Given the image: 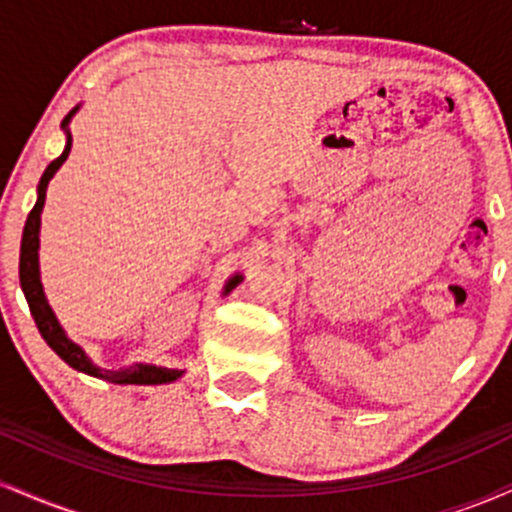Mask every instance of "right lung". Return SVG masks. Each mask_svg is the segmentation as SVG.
I'll use <instances>...</instances> for the list:
<instances>
[{
    "mask_svg": "<svg viewBox=\"0 0 512 512\" xmlns=\"http://www.w3.org/2000/svg\"><path fill=\"white\" fill-rule=\"evenodd\" d=\"M76 113V108L62 120V127L69 125L72 115ZM69 151H72V134L67 132V146H64L62 156L55 158L48 168H45L43 178H40L38 185V202L28 214L26 226H23V238H21V257H19V279H21V289L23 296H26L28 308H31V315L38 325V332L43 334V339L48 342V346L55 351L57 356L62 358L64 363H69L74 370H81V373L93 375V378L108 380V383H117V385H163V383H173L182 375V370H170V368H156V366H146V363H134L129 368H120V370H103L98 366H93L88 361V356L81 351L79 344H74L72 339H67V334L57 322V317L52 315L48 301H45L43 293V284H40V272H38V231H40V211H43L45 204V192H48V182L52 175L57 173V168L67 161ZM240 276L231 281L228 286L238 284ZM228 291V289H226Z\"/></svg>",
    "mask_w": 512,
    "mask_h": 512,
    "instance_id": "1",
    "label": "right lung"
}]
</instances>
